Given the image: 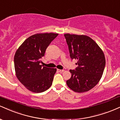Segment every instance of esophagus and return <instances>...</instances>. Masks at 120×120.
Returning a JSON list of instances; mask_svg holds the SVG:
<instances>
[{
    "label": "esophagus",
    "mask_w": 120,
    "mask_h": 120,
    "mask_svg": "<svg viewBox=\"0 0 120 120\" xmlns=\"http://www.w3.org/2000/svg\"><path fill=\"white\" fill-rule=\"evenodd\" d=\"M57 71L59 72H63L64 71V70H60V69H57Z\"/></svg>",
    "instance_id": "obj_1"
}]
</instances>
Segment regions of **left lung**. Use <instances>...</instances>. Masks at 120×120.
<instances>
[{
    "mask_svg": "<svg viewBox=\"0 0 120 120\" xmlns=\"http://www.w3.org/2000/svg\"><path fill=\"white\" fill-rule=\"evenodd\" d=\"M70 57L77 60L75 70H70L71 77L66 81L68 86L77 93L93 88L102 76L105 65V54L91 38L86 35H64Z\"/></svg>",
    "mask_w": 120,
    "mask_h": 120,
    "instance_id": "left-lung-1",
    "label": "left lung"
}]
</instances>
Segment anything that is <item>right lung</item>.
<instances>
[{
  "label": "right lung",
  "instance_id": "add662e5",
  "mask_svg": "<svg viewBox=\"0 0 120 120\" xmlns=\"http://www.w3.org/2000/svg\"><path fill=\"white\" fill-rule=\"evenodd\" d=\"M58 34H37L25 40L15 52L14 63L16 76L26 88L42 93L51 86L57 69L42 67L41 58Z\"/></svg>",
  "mask_w": 120,
  "mask_h": 120
}]
</instances>
